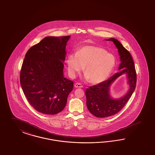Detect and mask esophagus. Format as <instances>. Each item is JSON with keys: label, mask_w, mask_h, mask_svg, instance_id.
Segmentation results:
<instances>
[{"label": "esophagus", "mask_w": 155, "mask_h": 155, "mask_svg": "<svg viewBox=\"0 0 155 155\" xmlns=\"http://www.w3.org/2000/svg\"><path fill=\"white\" fill-rule=\"evenodd\" d=\"M75 87L76 88H82L83 86L80 84V83H75Z\"/></svg>", "instance_id": "1"}]
</instances>
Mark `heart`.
Wrapping results in <instances>:
<instances>
[{"mask_svg": "<svg viewBox=\"0 0 155 155\" xmlns=\"http://www.w3.org/2000/svg\"><path fill=\"white\" fill-rule=\"evenodd\" d=\"M69 75L75 77L84 68L85 78L94 84L106 80L114 68L115 58L101 47L86 45L67 58Z\"/></svg>", "mask_w": 155, "mask_h": 155, "instance_id": "1", "label": "heart"}]
</instances>
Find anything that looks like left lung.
<instances>
[{"label": "left lung", "mask_w": 155, "mask_h": 155, "mask_svg": "<svg viewBox=\"0 0 155 155\" xmlns=\"http://www.w3.org/2000/svg\"><path fill=\"white\" fill-rule=\"evenodd\" d=\"M106 41H111L114 44L120 55V63L118 68L120 71L108 80L86 89L87 109L92 114L99 118L107 117L118 113L131 97L137 81L135 66L130 53L117 39L111 38ZM123 74L126 75L129 90L123 97L115 99L110 95V87L115 80Z\"/></svg>", "instance_id": "left-lung-1"}]
</instances>
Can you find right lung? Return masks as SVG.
I'll return each instance as SVG.
<instances>
[{"label": "right lung", "mask_w": 155, "mask_h": 155, "mask_svg": "<svg viewBox=\"0 0 155 155\" xmlns=\"http://www.w3.org/2000/svg\"><path fill=\"white\" fill-rule=\"evenodd\" d=\"M70 35L46 37L31 47L23 60L20 83L23 93L36 110L56 114L66 106L74 82L64 76V62Z\"/></svg>", "instance_id": "add662e5"}]
</instances>
